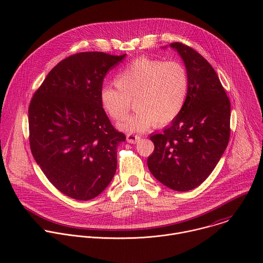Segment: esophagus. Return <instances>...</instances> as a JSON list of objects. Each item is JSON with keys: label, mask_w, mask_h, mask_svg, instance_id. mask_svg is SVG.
Instances as JSON below:
<instances>
[{"label": "esophagus", "mask_w": 263, "mask_h": 263, "mask_svg": "<svg viewBox=\"0 0 263 263\" xmlns=\"http://www.w3.org/2000/svg\"><path fill=\"white\" fill-rule=\"evenodd\" d=\"M126 138H127V141H128V142H130V143H136V142L139 141L140 136H139V135H136V134H127Z\"/></svg>", "instance_id": "1"}]
</instances>
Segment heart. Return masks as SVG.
I'll return each mask as SVG.
<instances>
[{
  "label": "heart",
  "instance_id": "b5f03b06",
  "mask_svg": "<svg viewBox=\"0 0 263 263\" xmlns=\"http://www.w3.org/2000/svg\"><path fill=\"white\" fill-rule=\"evenodd\" d=\"M115 82L117 87L101 89V107L111 120L120 121L133 101L136 110L118 125L129 133L142 132L153 124L164 127L173 123L181 114L189 90V76L182 63L148 57L127 64Z\"/></svg>",
  "mask_w": 263,
  "mask_h": 263
}]
</instances>
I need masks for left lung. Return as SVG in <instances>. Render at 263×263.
Instances as JSON below:
<instances>
[{
	"label": "left lung",
	"mask_w": 263,
	"mask_h": 263,
	"mask_svg": "<svg viewBox=\"0 0 263 263\" xmlns=\"http://www.w3.org/2000/svg\"><path fill=\"white\" fill-rule=\"evenodd\" d=\"M170 46L185 63L189 90L178 118L161 134L149 137L155 148L147 167L168 189L187 192L209 177L226 149L231 105L217 73L201 54L182 43Z\"/></svg>",
	"instance_id": "left-lung-1"
}]
</instances>
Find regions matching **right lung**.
Segmentation results:
<instances>
[{"instance_id": "obj_1", "label": "right lung", "mask_w": 263, "mask_h": 263, "mask_svg": "<svg viewBox=\"0 0 263 263\" xmlns=\"http://www.w3.org/2000/svg\"><path fill=\"white\" fill-rule=\"evenodd\" d=\"M125 57L104 52L70 55L52 68L30 102L32 155L48 180L69 198H96L117 172V146L126 135L110 123L100 91L106 73Z\"/></svg>"}]
</instances>
